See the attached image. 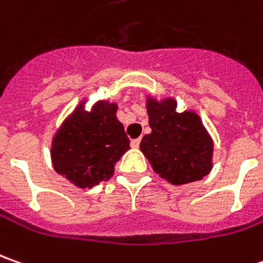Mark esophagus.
Listing matches in <instances>:
<instances>
[{
    "label": "esophagus",
    "instance_id": "1",
    "mask_svg": "<svg viewBox=\"0 0 263 263\" xmlns=\"http://www.w3.org/2000/svg\"><path fill=\"white\" fill-rule=\"evenodd\" d=\"M131 147L132 148H138V147H140V138H137V140H132Z\"/></svg>",
    "mask_w": 263,
    "mask_h": 263
}]
</instances>
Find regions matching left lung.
<instances>
[{"instance_id": "1", "label": "left lung", "mask_w": 263, "mask_h": 263, "mask_svg": "<svg viewBox=\"0 0 263 263\" xmlns=\"http://www.w3.org/2000/svg\"><path fill=\"white\" fill-rule=\"evenodd\" d=\"M173 97H147L151 134L142 137L140 148L153 170L172 185L201 180L213 168L214 142L199 115L177 112Z\"/></svg>"}]
</instances>
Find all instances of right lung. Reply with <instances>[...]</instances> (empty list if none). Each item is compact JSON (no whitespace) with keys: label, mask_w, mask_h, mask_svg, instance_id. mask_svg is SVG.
I'll use <instances>...</instances> for the list:
<instances>
[{"label":"right lung","mask_w":263,"mask_h":263,"mask_svg":"<svg viewBox=\"0 0 263 263\" xmlns=\"http://www.w3.org/2000/svg\"><path fill=\"white\" fill-rule=\"evenodd\" d=\"M118 104L86 100L62 122L52 138L50 159L55 172L77 187H93L114 176L115 164L129 149L123 125L116 118Z\"/></svg>","instance_id":"add662e5"}]
</instances>
